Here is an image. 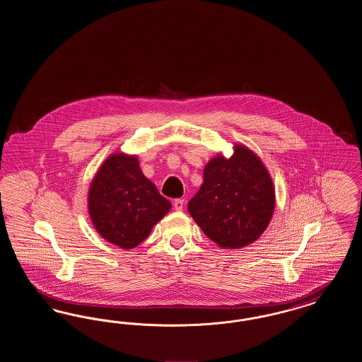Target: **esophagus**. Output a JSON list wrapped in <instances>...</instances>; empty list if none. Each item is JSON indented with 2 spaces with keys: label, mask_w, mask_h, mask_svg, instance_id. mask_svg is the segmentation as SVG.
<instances>
[{
  "label": "esophagus",
  "mask_w": 362,
  "mask_h": 362,
  "mask_svg": "<svg viewBox=\"0 0 362 362\" xmlns=\"http://www.w3.org/2000/svg\"><path fill=\"white\" fill-rule=\"evenodd\" d=\"M183 206H185V199L177 198V199H175V201H173V207H175V210H182Z\"/></svg>",
  "instance_id": "1"
}]
</instances>
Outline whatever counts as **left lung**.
<instances>
[{"instance_id":"obj_1","label":"left lung","mask_w":362,"mask_h":362,"mask_svg":"<svg viewBox=\"0 0 362 362\" xmlns=\"http://www.w3.org/2000/svg\"><path fill=\"white\" fill-rule=\"evenodd\" d=\"M274 207L270 173L258 156L239 144L229 158L218 155L207 163L204 183L187 209L210 240L238 250L258 240Z\"/></svg>"}]
</instances>
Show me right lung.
<instances>
[{
	"mask_svg": "<svg viewBox=\"0 0 362 362\" xmlns=\"http://www.w3.org/2000/svg\"><path fill=\"white\" fill-rule=\"evenodd\" d=\"M170 209L171 202L144 176L137 156L107 157L88 192V210L95 229L123 250H132L145 240Z\"/></svg>",
	"mask_w": 362,
	"mask_h": 362,
	"instance_id": "obj_1",
	"label": "right lung"
}]
</instances>
